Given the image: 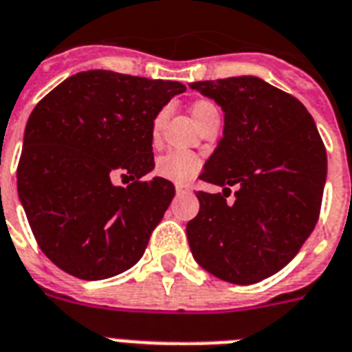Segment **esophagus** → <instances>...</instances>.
Wrapping results in <instances>:
<instances>
[{"instance_id":"esophagus-1","label":"esophagus","mask_w":352,"mask_h":352,"mask_svg":"<svg viewBox=\"0 0 352 352\" xmlns=\"http://www.w3.org/2000/svg\"><path fill=\"white\" fill-rule=\"evenodd\" d=\"M177 195H188L190 193V188H188V186H182V184H177Z\"/></svg>"}]
</instances>
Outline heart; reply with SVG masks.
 I'll return each instance as SVG.
<instances>
[{"instance_id":"heart-1","label":"heart","mask_w":352,"mask_h":352,"mask_svg":"<svg viewBox=\"0 0 352 352\" xmlns=\"http://www.w3.org/2000/svg\"><path fill=\"white\" fill-rule=\"evenodd\" d=\"M212 112H218L217 105L209 100H199L191 105V116L195 118L197 125L204 118H208ZM162 120H164V111H161L157 116L153 118L152 121V138L153 141L159 140L161 135V126ZM202 168V159L193 152H188V150L173 148L170 152H166L164 155H161L157 161V173L168 181L179 182V184H186L190 182L197 173Z\"/></svg>"}]
</instances>
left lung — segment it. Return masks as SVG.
Returning <instances> with one entry per match:
<instances>
[{"instance_id":"1","label":"left lung","mask_w":352,"mask_h":352,"mask_svg":"<svg viewBox=\"0 0 352 352\" xmlns=\"http://www.w3.org/2000/svg\"><path fill=\"white\" fill-rule=\"evenodd\" d=\"M223 111V138L200 179L223 193L199 191L186 232L209 274L254 285L286 267L317 226L327 175L326 146L299 100L258 76L190 84ZM235 200L226 202L230 186Z\"/></svg>"}]
</instances>
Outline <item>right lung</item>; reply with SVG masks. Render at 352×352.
I'll return each mask as SVG.
<instances>
[{"instance_id": "add662e5", "label": "right lung", "mask_w": 352, "mask_h": 352, "mask_svg": "<svg viewBox=\"0 0 352 352\" xmlns=\"http://www.w3.org/2000/svg\"><path fill=\"white\" fill-rule=\"evenodd\" d=\"M181 82L91 69L69 76L32 111L17 191L35 240L71 276L100 281L140 261L175 197L153 170L152 121ZM121 175L126 188L111 184Z\"/></svg>"}]
</instances>
